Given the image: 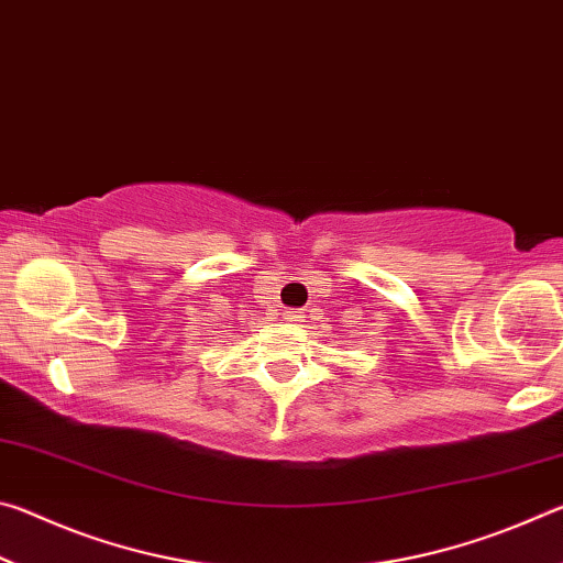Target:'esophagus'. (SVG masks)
Returning <instances> with one entry per match:
<instances>
[{
	"mask_svg": "<svg viewBox=\"0 0 563 563\" xmlns=\"http://www.w3.org/2000/svg\"><path fill=\"white\" fill-rule=\"evenodd\" d=\"M285 320H288V322H305V312L302 310H288V312H285Z\"/></svg>",
	"mask_w": 563,
	"mask_h": 563,
	"instance_id": "34e87169",
	"label": "esophagus"
}]
</instances>
